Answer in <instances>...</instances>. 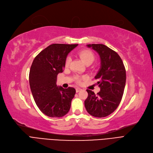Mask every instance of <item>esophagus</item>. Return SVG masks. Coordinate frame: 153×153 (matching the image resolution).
Listing matches in <instances>:
<instances>
[{
    "instance_id": "34e87169",
    "label": "esophagus",
    "mask_w": 153,
    "mask_h": 153,
    "mask_svg": "<svg viewBox=\"0 0 153 153\" xmlns=\"http://www.w3.org/2000/svg\"><path fill=\"white\" fill-rule=\"evenodd\" d=\"M81 90H82V89L79 88H76V93H78V92H79V91H80Z\"/></svg>"
}]
</instances>
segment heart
<instances>
[{
    "mask_svg": "<svg viewBox=\"0 0 153 153\" xmlns=\"http://www.w3.org/2000/svg\"><path fill=\"white\" fill-rule=\"evenodd\" d=\"M79 56L81 58L83 62L86 64H91L93 62L94 60V55L92 51L88 50V49H83L79 51L78 53ZM71 61V59L70 57H68L65 61V66L68 67ZM86 79V76H77L76 77V81L78 83L80 84L82 83L83 80H85Z\"/></svg>",
    "mask_w": 153,
    "mask_h": 153,
    "instance_id": "b5f03b06",
    "label": "heart"
}]
</instances>
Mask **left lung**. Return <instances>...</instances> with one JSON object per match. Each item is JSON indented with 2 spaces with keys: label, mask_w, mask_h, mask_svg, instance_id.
<instances>
[{
  "label": "left lung",
  "mask_w": 153,
  "mask_h": 153,
  "mask_svg": "<svg viewBox=\"0 0 153 153\" xmlns=\"http://www.w3.org/2000/svg\"><path fill=\"white\" fill-rule=\"evenodd\" d=\"M99 54L100 68L95 79L100 88L96 94L86 90L88 96L85 101L88 113L94 117L103 118L110 115L119 106L126 84V70L119 55L103 44H89Z\"/></svg>",
  "instance_id": "left-lung-1"
}]
</instances>
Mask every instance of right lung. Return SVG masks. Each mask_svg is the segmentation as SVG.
<instances>
[{
    "mask_svg": "<svg viewBox=\"0 0 153 153\" xmlns=\"http://www.w3.org/2000/svg\"><path fill=\"white\" fill-rule=\"evenodd\" d=\"M78 44L54 43L34 59L29 73V83L36 105L49 117L60 118L69 111L76 90L56 84L57 75L63 72L67 56Z\"/></svg>",
    "mask_w": 153,
    "mask_h": 153,
    "instance_id": "add662e5",
    "label": "right lung"
}]
</instances>
